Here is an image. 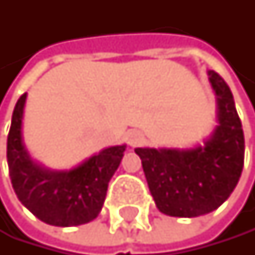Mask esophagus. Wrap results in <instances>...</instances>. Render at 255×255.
I'll return each mask as SVG.
<instances>
[{
    "mask_svg": "<svg viewBox=\"0 0 255 255\" xmlns=\"http://www.w3.org/2000/svg\"><path fill=\"white\" fill-rule=\"evenodd\" d=\"M143 139H145L143 133L139 131V130H131V131L127 133V140H128V143L131 146H139L143 142Z\"/></svg>",
    "mask_w": 255,
    "mask_h": 255,
    "instance_id": "obj_1",
    "label": "esophagus"
}]
</instances>
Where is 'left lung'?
<instances>
[{
    "label": "left lung",
    "mask_w": 255,
    "mask_h": 255,
    "mask_svg": "<svg viewBox=\"0 0 255 255\" xmlns=\"http://www.w3.org/2000/svg\"><path fill=\"white\" fill-rule=\"evenodd\" d=\"M217 96L219 125L203 146L191 150L136 148L160 213L173 217H197L217 210L240 179L245 137L233 93L223 78L210 72Z\"/></svg>",
    "instance_id": "obj_1"
}]
</instances>
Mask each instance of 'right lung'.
Returning <instances> with one entry per match:
<instances>
[{
  "label": "right lung",
  "mask_w": 255,
  "mask_h": 255,
  "mask_svg": "<svg viewBox=\"0 0 255 255\" xmlns=\"http://www.w3.org/2000/svg\"><path fill=\"white\" fill-rule=\"evenodd\" d=\"M25 93L18 99L7 136V163L12 187L24 207L55 227H76L98 217L109 182L122 160L125 145L110 146L68 171H48L28 157L21 122Z\"/></svg>",
  "instance_id": "add662e5"
}]
</instances>
